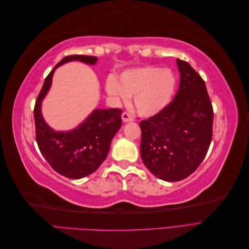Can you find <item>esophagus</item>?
<instances>
[{
  "mask_svg": "<svg viewBox=\"0 0 249 249\" xmlns=\"http://www.w3.org/2000/svg\"><path fill=\"white\" fill-rule=\"evenodd\" d=\"M122 118L124 123H129V122H133L134 117L132 114H130L129 112H124L122 114Z\"/></svg>",
  "mask_w": 249,
  "mask_h": 249,
  "instance_id": "1",
  "label": "esophagus"
}]
</instances>
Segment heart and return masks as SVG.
<instances>
[{
	"instance_id": "obj_1",
	"label": "heart",
	"mask_w": 249,
	"mask_h": 249,
	"mask_svg": "<svg viewBox=\"0 0 249 249\" xmlns=\"http://www.w3.org/2000/svg\"><path fill=\"white\" fill-rule=\"evenodd\" d=\"M177 85L175 74L169 70L144 66L125 71L119 82L108 78V94L117 103H127L134 96L135 107L140 115L153 116L162 111L171 101Z\"/></svg>"
}]
</instances>
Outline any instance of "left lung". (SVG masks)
<instances>
[{
    "instance_id": "left-lung-1",
    "label": "left lung",
    "mask_w": 249,
    "mask_h": 249,
    "mask_svg": "<svg viewBox=\"0 0 249 249\" xmlns=\"http://www.w3.org/2000/svg\"><path fill=\"white\" fill-rule=\"evenodd\" d=\"M179 87L166 107L140 122L141 159L166 182L189 177L208 153L213 136V107L205 81L192 66L177 59Z\"/></svg>"
}]
</instances>
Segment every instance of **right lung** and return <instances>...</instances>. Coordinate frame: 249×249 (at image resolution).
Instances as JSON below:
<instances>
[{"label": "right lung", "mask_w": 249, "mask_h": 249, "mask_svg": "<svg viewBox=\"0 0 249 249\" xmlns=\"http://www.w3.org/2000/svg\"><path fill=\"white\" fill-rule=\"evenodd\" d=\"M79 60L95 64L94 56L71 55L64 57L44 80L34 107L36 141L40 153L52 168L69 178L91 175L106 160L113 137L122 126V109H96L78 127L69 132H56L41 114V102L52 84L58 66Z\"/></svg>", "instance_id": "obj_1"}]
</instances>
